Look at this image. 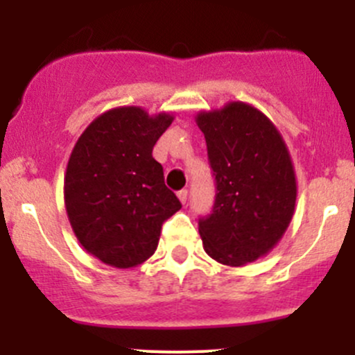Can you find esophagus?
<instances>
[{"label":"esophagus","instance_id":"1","mask_svg":"<svg viewBox=\"0 0 355 355\" xmlns=\"http://www.w3.org/2000/svg\"><path fill=\"white\" fill-rule=\"evenodd\" d=\"M178 199H180L182 204L187 202V199H189V191H187V189H182V191L178 192Z\"/></svg>","mask_w":355,"mask_h":355}]
</instances>
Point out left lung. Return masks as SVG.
<instances>
[{
	"mask_svg": "<svg viewBox=\"0 0 355 355\" xmlns=\"http://www.w3.org/2000/svg\"><path fill=\"white\" fill-rule=\"evenodd\" d=\"M207 156L216 178L213 213L199 220L204 250L227 266L266 256L292 221L297 178L277 125L244 101L199 111Z\"/></svg>",
	"mask_w": 355,
	"mask_h": 355,
	"instance_id": "left-lung-1",
	"label": "left lung"
}]
</instances>
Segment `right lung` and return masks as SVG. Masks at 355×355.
I'll use <instances>...</instances> for the list:
<instances>
[{
	"instance_id": "1",
	"label": "right lung",
	"mask_w": 355,
	"mask_h": 355,
	"mask_svg": "<svg viewBox=\"0 0 355 355\" xmlns=\"http://www.w3.org/2000/svg\"><path fill=\"white\" fill-rule=\"evenodd\" d=\"M173 113L116 106L87 125L67 164L65 209L75 237L108 266H139L155 254L161 225L182 207L153 157Z\"/></svg>"
}]
</instances>
